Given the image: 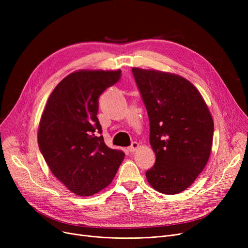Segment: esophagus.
Here are the masks:
<instances>
[{
  "instance_id": "34e87169",
  "label": "esophagus",
  "mask_w": 248,
  "mask_h": 248,
  "mask_svg": "<svg viewBox=\"0 0 248 248\" xmlns=\"http://www.w3.org/2000/svg\"><path fill=\"white\" fill-rule=\"evenodd\" d=\"M139 147H140L139 142H137V141H133V142H132V145L128 147V151H129V152H132V153H134V152H136V151L139 149Z\"/></svg>"
}]
</instances>
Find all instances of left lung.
<instances>
[{
  "label": "left lung",
  "instance_id": "8db88e82",
  "mask_svg": "<svg viewBox=\"0 0 248 248\" xmlns=\"http://www.w3.org/2000/svg\"><path fill=\"white\" fill-rule=\"evenodd\" d=\"M150 121L155 154L146 172L149 184L163 194L186 190L203 171L211 153L214 124L198 91L180 75L132 69Z\"/></svg>",
  "mask_w": 248,
  "mask_h": 248
}]
</instances>
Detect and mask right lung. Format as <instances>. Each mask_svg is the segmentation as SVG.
<instances>
[{
  "mask_svg": "<svg viewBox=\"0 0 248 248\" xmlns=\"http://www.w3.org/2000/svg\"><path fill=\"white\" fill-rule=\"evenodd\" d=\"M122 71L79 70L52 91L42 113L38 145L53 175L78 196L108 186L124 153L104 144L97 119L98 98Z\"/></svg>",
  "mask_w": 248,
  "mask_h": 248,
  "instance_id": "1",
  "label": "right lung"
}]
</instances>
